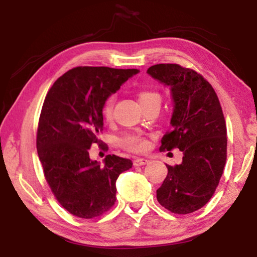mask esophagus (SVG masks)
Listing matches in <instances>:
<instances>
[{
    "label": "esophagus",
    "mask_w": 257,
    "mask_h": 257,
    "mask_svg": "<svg viewBox=\"0 0 257 257\" xmlns=\"http://www.w3.org/2000/svg\"><path fill=\"white\" fill-rule=\"evenodd\" d=\"M149 162H150V161L147 160V159L137 158V159L134 160V165H135V167H141V165H145V164H147Z\"/></svg>",
    "instance_id": "1"
}]
</instances>
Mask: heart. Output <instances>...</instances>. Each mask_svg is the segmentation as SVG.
<instances>
[{
  "instance_id": "heart-1",
  "label": "heart",
  "mask_w": 257,
  "mask_h": 257,
  "mask_svg": "<svg viewBox=\"0 0 257 257\" xmlns=\"http://www.w3.org/2000/svg\"><path fill=\"white\" fill-rule=\"evenodd\" d=\"M138 99L141 104H145L152 101H161L160 95L158 93L151 92V90H143L138 94ZM113 105H114V96L108 97L103 105V115L106 119H110L112 116ZM121 145L130 151H143L146 149V142L144 139L138 136H127L121 139Z\"/></svg>"
}]
</instances>
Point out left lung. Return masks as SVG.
I'll return each mask as SVG.
<instances>
[{
	"mask_svg": "<svg viewBox=\"0 0 257 257\" xmlns=\"http://www.w3.org/2000/svg\"><path fill=\"white\" fill-rule=\"evenodd\" d=\"M147 73L169 87L173 104L171 132L160 151L178 149L182 162L167 165L168 175L156 190L161 205L188 214L210 201L219 185L227 159V128L219 98L204 78L178 64H155Z\"/></svg>",
	"mask_w": 257,
	"mask_h": 257,
	"instance_id": "obj_1",
	"label": "left lung"
}]
</instances>
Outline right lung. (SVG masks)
Wrapping results in <instances>:
<instances>
[{
	"label": "right lung",
	"mask_w": 257,
	"mask_h": 257,
	"mask_svg": "<svg viewBox=\"0 0 257 257\" xmlns=\"http://www.w3.org/2000/svg\"><path fill=\"white\" fill-rule=\"evenodd\" d=\"M137 69L77 67L56 80L43 104L37 153L54 196L82 219L102 215L114 205L115 182L132 160L106 155L103 164L89 158L103 132V105Z\"/></svg>",
	"instance_id": "add662e5"
}]
</instances>
